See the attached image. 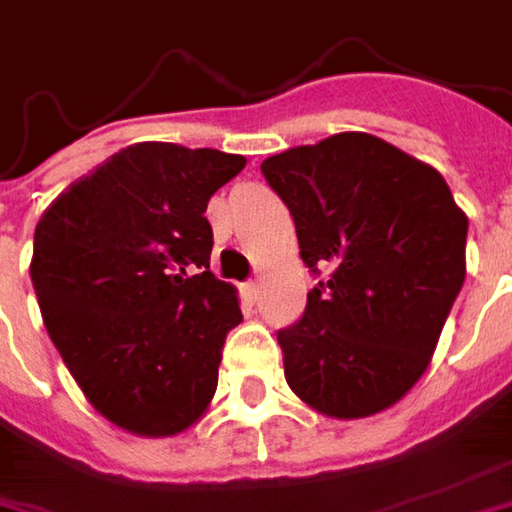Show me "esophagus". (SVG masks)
I'll return each instance as SVG.
<instances>
[{"label":"esophagus","mask_w":512,"mask_h":512,"mask_svg":"<svg viewBox=\"0 0 512 512\" xmlns=\"http://www.w3.org/2000/svg\"><path fill=\"white\" fill-rule=\"evenodd\" d=\"M240 289H243V295H246V300H257V295H260V283H255V280L243 283Z\"/></svg>","instance_id":"obj_1"}]
</instances>
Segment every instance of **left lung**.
<instances>
[{"label": "left lung", "mask_w": 512, "mask_h": 512, "mask_svg": "<svg viewBox=\"0 0 512 512\" xmlns=\"http://www.w3.org/2000/svg\"><path fill=\"white\" fill-rule=\"evenodd\" d=\"M295 217L300 257L332 269L278 332L283 375L326 418H367L433 361L467 275V214L430 163L364 131L295 145L260 163Z\"/></svg>", "instance_id": "8db88e82"}]
</instances>
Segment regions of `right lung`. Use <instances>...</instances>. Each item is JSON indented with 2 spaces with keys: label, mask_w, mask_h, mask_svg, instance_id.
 I'll use <instances>...</instances> for the list:
<instances>
[{
  "label": "right lung",
  "mask_w": 512,
  "mask_h": 512,
  "mask_svg": "<svg viewBox=\"0 0 512 512\" xmlns=\"http://www.w3.org/2000/svg\"><path fill=\"white\" fill-rule=\"evenodd\" d=\"M243 166L217 148L134 143L36 223L45 329L88 404L125 433L180 435L212 404L220 349L243 312L232 283L209 272L206 206Z\"/></svg>",
  "instance_id": "1"
}]
</instances>
